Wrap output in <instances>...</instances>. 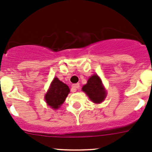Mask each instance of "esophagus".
<instances>
[{"label":"esophagus","mask_w":152,"mask_h":152,"mask_svg":"<svg viewBox=\"0 0 152 152\" xmlns=\"http://www.w3.org/2000/svg\"><path fill=\"white\" fill-rule=\"evenodd\" d=\"M79 87H80V84H79V83H75V84H74L73 86H72V88H71V92H75L77 91V89H79Z\"/></svg>","instance_id":"1"}]
</instances>
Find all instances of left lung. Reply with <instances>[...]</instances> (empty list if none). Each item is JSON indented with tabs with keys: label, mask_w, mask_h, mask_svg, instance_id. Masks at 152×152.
I'll use <instances>...</instances> for the list:
<instances>
[{
	"label": "left lung",
	"mask_w": 152,
	"mask_h": 152,
	"mask_svg": "<svg viewBox=\"0 0 152 152\" xmlns=\"http://www.w3.org/2000/svg\"><path fill=\"white\" fill-rule=\"evenodd\" d=\"M82 91L95 104L102 103L107 96L106 89L102 84V80L97 75H93L88 79L86 84L82 87Z\"/></svg>",
	"instance_id": "left-lung-1"
}]
</instances>
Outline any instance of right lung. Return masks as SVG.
<instances>
[{"mask_svg":"<svg viewBox=\"0 0 152 152\" xmlns=\"http://www.w3.org/2000/svg\"><path fill=\"white\" fill-rule=\"evenodd\" d=\"M69 92L70 89L66 83L54 77L45 95L46 103L53 110L58 109L65 102Z\"/></svg>","mask_w":152,"mask_h":152,"instance_id":"right-lung-1","label":"right lung"}]
</instances>
